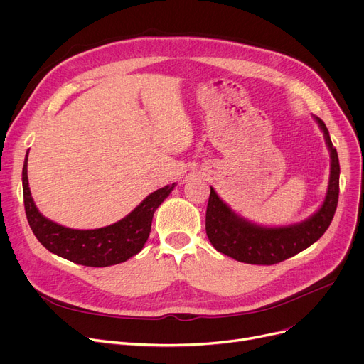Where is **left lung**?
Listing matches in <instances>:
<instances>
[{
  "label": "left lung",
  "mask_w": 364,
  "mask_h": 364,
  "mask_svg": "<svg viewBox=\"0 0 364 364\" xmlns=\"http://www.w3.org/2000/svg\"><path fill=\"white\" fill-rule=\"evenodd\" d=\"M331 151L328 193L307 220L283 227H262L237 215L211 187L206 208V236L215 250L236 261L272 265L288 259L317 242L332 223L339 196V159L324 122L314 117Z\"/></svg>",
  "instance_id": "obj_1"
}]
</instances>
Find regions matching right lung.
I'll list each match as a JSON object with an SVG mask.
<instances>
[{"label":"right lung","mask_w":364,"mask_h":364,"mask_svg":"<svg viewBox=\"0 0 364 364\" xmlns=\"http://www.w3.org/2000/svg\"><path fill=\"white\" fill-rule=\"evenodd\" d=\"M28 153L22 171L23 200L35 237L50 252L87 267H109L137 255L150 235L153 214L176 187L174 183L158 188L118 223L94 230H76L57 224L38 211L28 183Z\"/></svg>","instance_id":"right-lung-1"}]
</instances>
